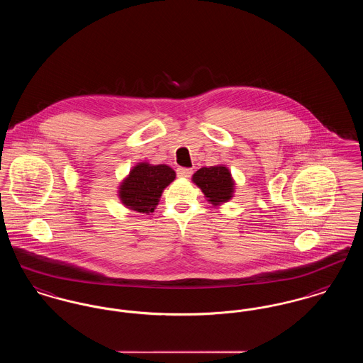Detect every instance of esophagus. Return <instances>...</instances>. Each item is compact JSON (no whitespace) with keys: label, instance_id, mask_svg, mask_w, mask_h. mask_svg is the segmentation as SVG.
Masks as SVG:
<instances>
[{"label":"esophagus","instance_id":"esophagus-1","mask_svg":"<svg viewBox=\"0 0 363 363\" xmlns=\"http://www.w3.org/2000/svg\"><path fill=\"white\" fill-rule=\"evenodd\" d=\"M177 174H178V177L189 178L190 175L193 174V170H191V169H185V167H179V169L177 170Z\"/></svg>","mask_w":363,"mask_h":363}]
</instances>
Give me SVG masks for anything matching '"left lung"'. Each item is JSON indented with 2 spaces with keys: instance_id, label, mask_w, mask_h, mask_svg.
<instances>
[{
  "instance_id": "obj_1",
  "label": "left lung",
  "mask_w": 363,
  "mask_h": 363,
  "mask_svg": "<svg viewBox=\"0 0 363 363\" xmlns=\"http://www.w3.org/2000/svg\"><path fill=\"white\" fill-rule=\"evenodd\" d=\"M191 181L201 189L213 207L227 203L233 197L235 184L230 170L223 164L201 167L193 174Z\"/></svg>"
}]
</instances>
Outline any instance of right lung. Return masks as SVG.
I'll use <instances>...</instances> for the list:
<instances>
[{
    "mask_svg": "<svg viewBox=\"0 0 363 363\" xmlns=\"http://www.w3.org/2000/svg\"><path fill=\"white\" fill-rule=\"evenodd\" d=\"M175 179V172L167 164L138 163L120 185L122 204L132 211L147 213L155 211L164 188Z\"/></svg>",
    "mask_w": 363,
    "mask_h": 363,
    "instance_id": "add662e5",
    "label": "right lung"
}]
</instances>
